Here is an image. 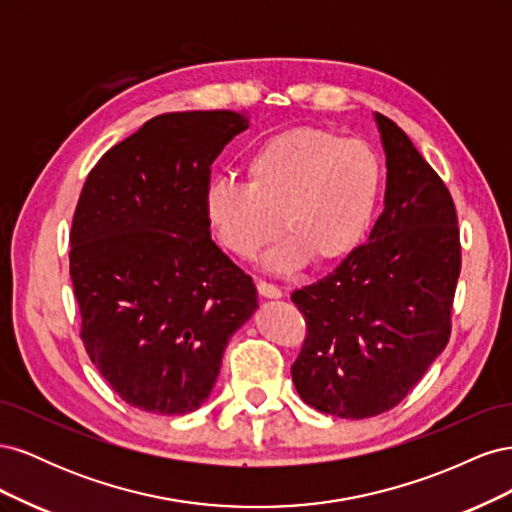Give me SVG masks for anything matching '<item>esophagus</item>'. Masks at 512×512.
Returning a JSON list of instances; mask_svg holds the SVG:
<instances>
[{
	"instance_id": "esophagus-1",
	"label": "esophagus",
	"mask_w": 512,
	"mask_h": 512,
	"mask_svg": "<svg viewBox=\"0 0 512 512\" xmlns=\"http://www.w3.org/2000/svg\"><path fill=\"white\" fill-rule=\"evenodd\" d=\"M258 292H260V297H265V299H282V290L273 284H267V282H258Z\"/></svg>"
}]
</instances>
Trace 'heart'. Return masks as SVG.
Instances as JSON below:
<instances>
[{"instance_id":"obj_1","label":"heart","mask_w":512,"mask_h":512,"mask_svg":"<svg viewBox=\"0 0 512 512\" xmlns=\"http://www.w3.org/2000/svg\"><path fill=\"white\" fill-rule=\"evenodd\" d=\"M380 192L374 147L303 126L260 143L245 160V183L211 181L203 211L215 241L241 260H252L282 226L288 237L265 256V267L294 271L312 258L339 265L359 250Z\"/></svg>"}]
</instances>
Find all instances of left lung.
Segmentation results:
<instances>
[{"mask_svg":"<svg viewBox=\"0 0 512 512\" xmlns=\"http://www.w3.org/2000/svg\"><path fill=\"white\" fill-rule=\"evenodd\" d=\"M386 158L384 211L342 265L290 294L307 322L292 365L307 406L339 418L395 408L451 335L461 271L453 198L406 132L374 113Z\"/></svg>","mask_w":512,"mask_h":512,"instance_id":"obj_1","label":"left lung"}]
</instances>
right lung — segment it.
Masks as SVG:
<instances>
[{"label":"right lung","instance_id":"add662e5","mask_svg":"<svg viewBox=\"0 0 512 512\" xmlns=\"http://www.w3.org/2000/svg\"><path fill=\"white\" fill-rule=\"evenodd\" d=\"M250 121L232 111L153 117L91 170L70 232L83 344L126 404L188 414L209 399L228 339L258 292L211 241L209 166Z\"/></svg>","mask_w":512,"mask_h":512}]
</instances>
